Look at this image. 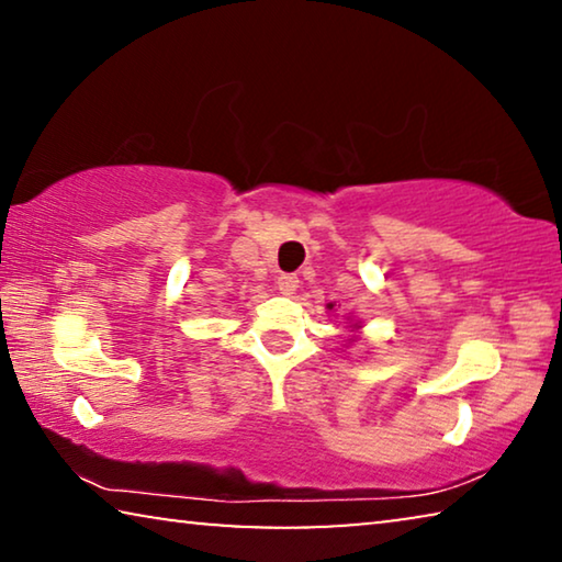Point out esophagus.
I'll return each instance as SVG.
<instances>
[{
	"label": "esophagus",
	"instance_id": "obj_1",
	"mask_svg": "<svg viewBox=\"0 0 562 562\" xmlns=\"http://www.w3.org/2000/svg\"><path fill=\"white\" fill-rule=\"evenodd\" d=\"M297 288H300L297 274H280L278 278V290L282 292V295H295Z\"/></svg>",
	"mask_w": 562,
	"mask_h": 562
}]
</instances>
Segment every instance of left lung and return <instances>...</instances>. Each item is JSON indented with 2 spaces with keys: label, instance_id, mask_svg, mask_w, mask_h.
Masks as SVG:
<instances>
[{
  "label": "left lung",
  "instance_id": "1",
  "mask_svg": "<svg viewBox=\"0 0 562 562\" xmlns=\"http://www.w3.org/2000/svg\"><path fill=\"white\" fill-rule=\"evenodd\" d=\"M328 310H333V303L328 305ZM348 323H350V325H348V328H350V330H353V333H358V330H361V323H353V321H350V317H348ZM350 342H356V335H353V338H350Z\"/></svg>",
  "mask_w": 562,
  "mask_h": 562
}]
</instances>
